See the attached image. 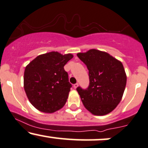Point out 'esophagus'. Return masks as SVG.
I'll return each instance as SVG.
<instances>
[{"mask_svg":"<svg viewBox=\"0 0 148 148\" xmlns=\"http://www.w3.org/2000/svg\"><path fill=\"white\" fill-rule=\"evenodd\" d=\"M78 86H79V83H76V84L74 85V88H75V89L77 88Z\"/></svg>","mask_w":148,"mask_h":148,"instance_id":"obj_1","label":"esophagus"}]
</instances>
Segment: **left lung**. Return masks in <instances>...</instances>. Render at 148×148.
<instances>
[{
  "label": "left lung",
  "mask_w": 148,
  "mask_h": 148,
  "mask_svg": "<svg viewBox=\"0 0 148 148\" xmlns=\"http://www.w3.org/2000/svg\"><path fill=\"white\" fill-rule=\"evenodd\" d=\"M77 56L87 65L90 85L77 88L85 108L92 114L106 115L116 108L125 91L127 76L120 60L106 52L92 49Z\"/></svg>",
  "instance_id": "obj_1"
}]
</instances>
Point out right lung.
<instances>
[{"mask_svg": "<svg viewBox=\"0 0 148 148\" xmlns=\"http://www.w3.org/2000/svg\"><path fill=\"white\" fill-rule=\"evenodd\" d=\"M73 57L50 51L38 55L25 67L24 89L36 109L53 113L65 106L72 85L64 66Z\"/></svg>", "mask_w": 148, "mask_h": 148, "instance_id": "obj_1", "label": "right lung"}]
</instances>
